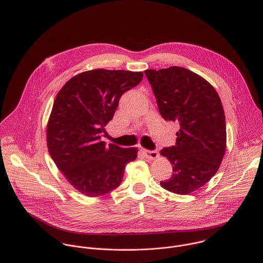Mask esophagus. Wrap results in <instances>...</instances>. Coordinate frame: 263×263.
I'll return each instance as SVG.
<instances>
[{
    "mask_svg": "<svg viewBox=\"0 0 263 263\" xmlns=\"http://www.w3.org/2000/svg\"><path fill=\"white\" fill-rule=\"evenodd\" d=\"M143 154H144V157L146 159H148V160H155V159H157L160 156L158 151H147V149H144Z\"/></svg>",
    "mask_w": 263,
    "mask_h": 263,
    "instance_id": "34e87169",
    "label": "esophagus"
}]
</instances>
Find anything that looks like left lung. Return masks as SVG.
<instances>
[{"mask_svg":"<svg viewBox=\"0 0 263 263\" xmlns=\"http://www.w3.org/2000/svg\"><path fill=\"white\" fill-rule=\"evenodd\" d=\"M161 116L178 122L176 144L161 155L173 167L171 178L161 186L189 195L206 184L217 172L227 148L226 116L214 87L201 76L180 66L144 71Z\"/></svg>","mask_w":263,"mask_h":263,"instance_id":"left-lung-1","label":"left lung"}]
</instances>
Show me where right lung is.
<instances>
[{
	"mask_svg": "<svg viewBox=\"0 0 263 263\" xmlns=\"http://www.w3.org/2000/svg\"><path fill=\"white\" fill-rule=\"evenodd\" d=\"M142 71L87 70L59 90L47 124V146L65 179L87 197H100L117 189L137 148L101 141L121 96L137 86Z\"/></svg>",
	"mask_w": 263,
	"mask_h": 263,
	"instance_id": "obj_1",
	"label": "right lung"
}]
</instances>
